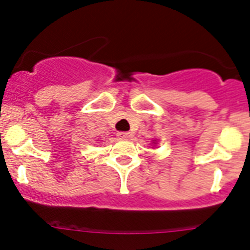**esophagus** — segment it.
Returning <instances> with one entry per match:
<instances>
[{
    "instance_id": "1",
    "label": "esophagus",
    "mask_w": 250,
    "mask_h": 250,
    "mask_svg": "<svg viewBox=\"0 0 250 250\" xmlns=\"http://www.w3.org/2000/svg\"><path fill=\"white\" fill-rule=\"evenodd\" d=\"M118 136L119 139H121V140H127V139L131 138V132H125V131H120L118 132Z\"/></svg>"
}]
</instances>
